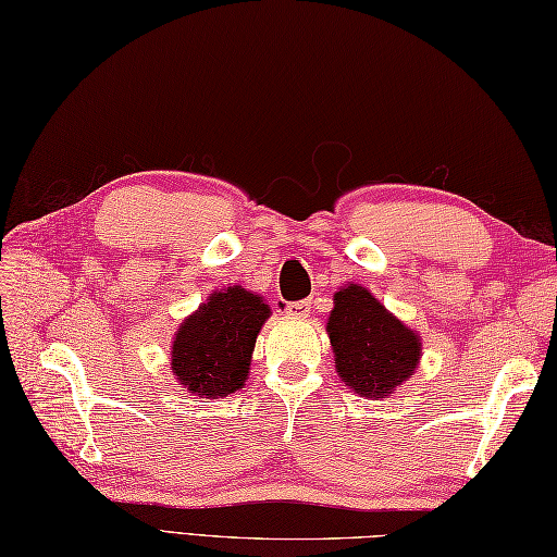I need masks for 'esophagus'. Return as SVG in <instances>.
<instances>
[{
    "label": "esophagus",
    "mask_w": 557,
    "mask_h": 557,
    "mask_svg": "<svg viewBox=\"0 0 557 557\" xmlns=\"http://www.w3.org/2000/svg\"><path fill=\"white\" fill-rule=\"evenodd\" d=\"M308 313H310V301H308V299H306V301L284 304V315H287V318L301 320V318H308Z\"/></svg>",
    "instance_id": "obj_1"
}]
</instances>
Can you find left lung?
I'll return each instance as SVG.
<instances>
[{
	"mask_svg": "<svg viewBox=\"0 0 557 557\" xmlns=\"http://www.w3.org/2000/svg\"><path fill=\"white\" fill-rule=\"evenodd\" d=\"M327 334L339 377L366 398H384L416 372L422 342L358 284L334 294Z\"/></svg>",
	"mask_w": 557,
	"mask_h": 557,
	"instance_id": "left-lung-1",
	"label": "left lung"
}]
</instances>
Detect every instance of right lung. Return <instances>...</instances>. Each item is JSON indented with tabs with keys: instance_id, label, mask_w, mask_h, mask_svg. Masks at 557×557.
I'll list each match as a JSON object with an SVG mask.
<instances>
[{
	"instance_id": "right-lung-1",
	"label": "right lung",
	"mask_w": 557,
	"mask_h": 557,
	"mask_svg": "<svg viewBox=\"0 0 557 557\" xmlns=\"http://www.w3.org/2000/svg\"><path fill=\"white\" fill-rule=\"evenodd\" d=\"M268 318L270 306L263 304V296L239 284L213 292L175 334L171 368L177 382L201 398L239 392L251 370L256 337Z\"/></svg>"
}]
</instances>
